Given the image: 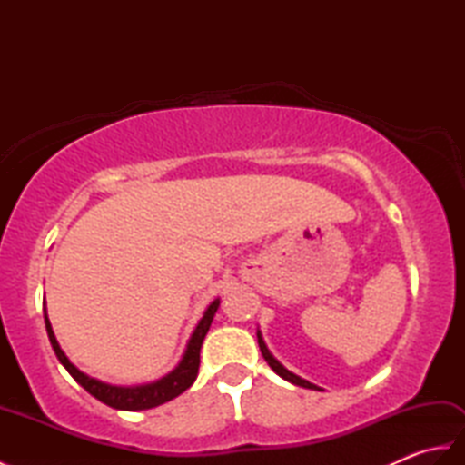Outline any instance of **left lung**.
Wrapping results in <instances>:
<instances>
[{"instance_id": "8db88e82", "label": "left lung", "mask_w": 465, "mask_h": 465, "mask_svg": "<svg viewBox=\"0 0 465 465\" xmlns=\"http://www.w3.org/2000/svg\"><path fill=\"white\" fill-rule=\"evenodd\" d=\"M258 343H260V350H262V355H263V360L268 361V365L270 368L280 375V378H283V380H288V381H292L293 385H302V388H308V390H318V391H322V388H318V385H313V383H310L308 380H303V378H300V375H295V373H292L290 370H285L283 365L273 358V355L270 353V350H268V345H265V341H263V338H262V331L258 330Z\"/></svg>"}]
</instances>
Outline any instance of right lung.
<instances>
[{"mask_svg": "<svg viewBox=\"0 0 465 465\" xmlns=\"http://www.w3.org/2000/svg\"><path fill=\"white\" fill-rule=\"evenodd\" d=\"M220 308V300H213L203 313V318L200 323L195 325V330L192 333L190 341H187V348L182 361L177 363V368L170 371L165 378L157 380L153 383H145V385H135V388H120V385H110L104 383L100 380H94L90 375H85L80 371L75 365L67 360V355L59 348V343L54 335L52 323H49L47 315H45V330H47V338L52 341V348L57 355V360L62 361L64 368L72 373V378L82 385L85 391H90L95 400H100L102 403L115 410H127V411H135V410H150L157 408L162 403L170 401L173 398L183 393L197 378V370H200V350L207 330H210L213 315Z\"/></svg>", "mask_w": 465, "mask_h": 465, "instance_id": "obj_1", "label": "right lung"}]
</instances>
